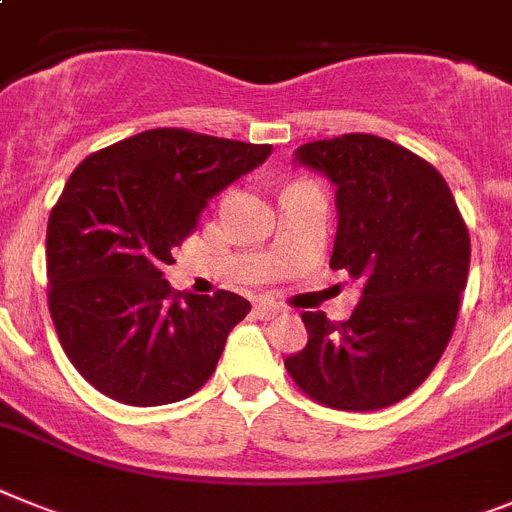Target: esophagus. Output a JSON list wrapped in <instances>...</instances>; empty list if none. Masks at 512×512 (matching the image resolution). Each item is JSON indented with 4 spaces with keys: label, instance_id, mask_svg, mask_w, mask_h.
I'll return each instance as SVG.
<instances>
[{
    "label": "esophagus",
    "instance_id": "esophagus-1",
    "mask_svg": "<svg viewBox=\"0 0 512 512\" xmlns=\"http://www.w3.org/2000/svg\"><path fill=\"white\" fill-rule=\"evenodd\" d=\"M255 311H257V314H260L262 319H273V317H278V314H281V311H286V309H283L281 304H275V301H270V299H260L255 304Z\"/></svg>",
    "mask_w": 512,
    "mask_h": 512
}]
</instances>
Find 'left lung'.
<instances>
[{
	"label": "left lung",
	"instance_id": "left-lung-1",
	"mask_svg": "<svg viewBox=\"0 0 512 512\" xmlns=\"http://www.w3.org/2000/svg\"><path fill=\"white\" fill-rule=\"evenodd\" d=\"M293 164L335 185L332 270L361 281L348 322L304 311L309 342L286 368L311 399L366 412L428 379L451 340L469 275V231L441 172L371 133L293 151Z\"/></svg>",
	"mask_w": 512,
	"mask_h": 512
}]
</instances>
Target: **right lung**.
Here are the masks:
<instances>
[{
    "label": "right lung",
    "instance_id": "obj_1",
    "mask_svg": "<svg viewBox=\"0 0 512 512\" xmlns=\"http://www.w3.org/2000/svg\"><path fill=\"white\" fill-rule=\"evenodd\" d=\"M270 151L154 128L71 172L48 219V309L69 361L105 397L157 407L211 379L250 301L231 291L180 299L162 270L213 195Z\"/></svg>",
    "mask_w": 512,
    "mask_h": 512
}]
</instances>
